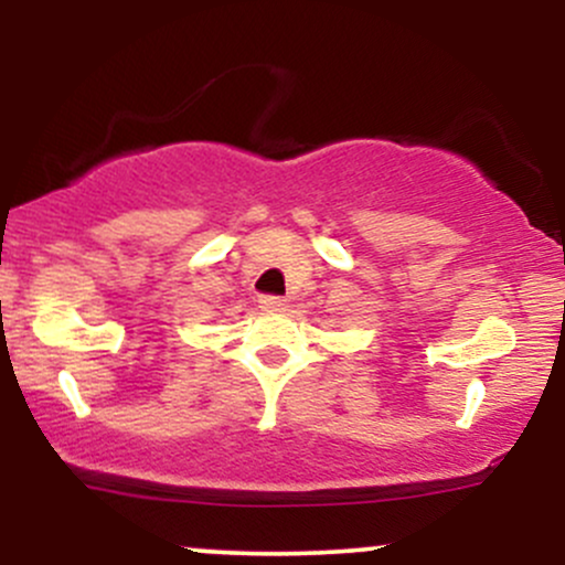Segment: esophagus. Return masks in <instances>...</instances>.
Returning <instances> with one entry per match:
<instances>
[{"mask_svg": "<svg viewBox=\"0 0 565 565\" xmlns=\"http://www.w3.org/2000/svg\"><path fill=\"white\" fill-rule=\"evenodd\" d=\"M257 302H260L263 310H270V313H274V310L287 308V300H284V297H274V295H263Z\"/></svg>", "mask_w": 565, "mask_h": 565, "instance_id": "obj_1", "label": "esophagus"}]
</instances>
